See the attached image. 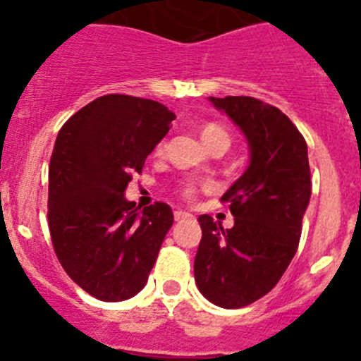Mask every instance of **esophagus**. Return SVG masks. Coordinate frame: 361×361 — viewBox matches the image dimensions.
I'll list each match as a JSON object with an SVG mask.
<instances>
[{
	"label": "esophagus",
	"instance_id": "obj_1",
	"mask_svg": "<svg viewBox=\"0 0 361 361\" xmlns=\"http://www.w3.org/2000/svg\"><path fill=\"white\" fill-rule=\"evenodd\" d=\"M190 219H193V215H191V213L175 212V220H178V222H180V220H190Z\"/></svg>",
	"mask_w": 361,
	"mask_h": 361
}]
</instances>
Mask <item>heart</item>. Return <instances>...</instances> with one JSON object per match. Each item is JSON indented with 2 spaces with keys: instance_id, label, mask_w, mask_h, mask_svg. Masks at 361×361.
<instances>
[{
  "instance_id": "obj_1",
  "label": "heart",
  "mask_w": 361,
  "mask_h": 361,
  "mask_svg": "<svg viewBox=\"0 0 361 361\" xmlns=\"http://www.w3.org/2000/svg\"><path fill=\"white\" fill-rule=\"evenodd\" d=\"M200 137H202L204 145L208 146L209 149H212L215 145H228L229 146V142H231L228 130L216 123L204 124L202 128H200ZM161 152H162V145H159L157 153H161ZM180 195H183L184 199H193V197H195V184L184 183L183 186H180Z\"/></svg>"
}]
</instances>
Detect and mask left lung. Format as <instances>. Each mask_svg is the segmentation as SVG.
Listing matches in <instances>:
<instances>
[{
	"label": "left lung",
	"mask_w": 361,
	"mask_h": 361,
	"mask_svg": "<svg viewBox=\"0 0 361 361\" xmlns=\"http://www.w3.org/2000/svg\"><path fill=\"white\" fill-rule=\"evenodd\" d=\"M250 145V166L224 195L235 224L209 215L195 255V283L212 304L238 309L275 288L298 250L311 199L307 145L286 114L247 95L209 97Z\"/></svg>",
	"instance_id": "obj_1"
}]
</instances>
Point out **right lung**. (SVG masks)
Wrapping results in <instances>:
<instances>
[{
  "label": "right lung",
  "mask_w": 361,
  "mask_h": 361,
  "mask_svg": "<svg viewBox=\"0 0 361 361\" xmlns=\"http://www.w3.org/2000/svg\"><path fill=\"white\" fill-rule=\"evenodd\" d=\"M175 114L152 99L108 94L59 130L49 166V229L66 275L94 298L128 300L148 282L173 213L124 197Z\"/></svg>",
  "instance_id": "add662e5"
}]
</instances>
